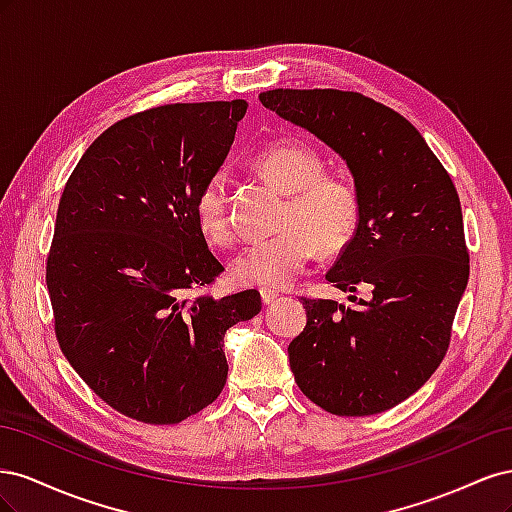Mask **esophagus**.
I'll return each instance as SVG.
<instances>
[{"instance_id": "obj_1", "label": "esophagus", "mask_w": 512, "mask_h": 512, "mask_svg": "<svg viewBox=\"0 0 512 512\" xmlns=\"http://www.w3.org/2000/svg\"><path fill=\"white\" fill-rule=\"evenodd\" d=\"M260 299H262V303H265V305H271V303H275L277 299H280V292H275V290H260Z\"/></svg>"}]
</instances>
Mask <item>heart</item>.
Instances as JSON below:
<instances>
[{"label":"heart","instance_id":"obj_1","mask_svg":"<svg viewBox=\"0 0 512 512\" xmlns=\"http://www.w3.org/2000/svg\"><path fill=\"white\" fill-rule=\"evenodd\" d=\"M254 166L288 194L280 215V232L254 241L232 260V277L241 286L286 288L305 271L316 250L339 252L354 237L361 218L359 196L339 177L324 175L318 153L297 141H280L262 149ZM196 224L215 245L235 241L228 179L218 170L196 194Z\"/></svg>","mask_w":512,"mask_h":512}]
</instances>
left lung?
<instances>
[{
	"mask_svg": "<svg viewBox=\"0 0 512 512\" xmlns=\"http://www.w3.org/2000/svg\"><path fill=\"white\" fill-rule=\"evenodd\" d=\"M262 106L318 136L354 177L361 218L327 280L356 307L301 297L288 354L307 399L337 416L391 410L446 356L470 254L451 175L412 123L356 91L271 89Z\"/></svg>",
	"mask_w": 512,
	"mask_h": 512,
	"instance_id": "left-lung-1",
	"label": "left lung"
}]
</instances>
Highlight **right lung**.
<instances>
[{
    "mask_svg": "<svg viewBox=\"0 0 512 512\" xmlns=\"http://www.w3.org/2000/svg\"><path fill=\"white\" fill-rule=\"evenodd\" d=\"M245 111V100L194 102L121 119L59 198L46 256L55 337L89 389L134 421L175 425L213 404L228 376L226 331L262 307L256 290L200 292L224 267L194 200Z\"/></svg>",
    "mask_w": 512,
    "mask_h": 512,
    "instance_id": "obj_1",
    "label": "right lung"
}]
</instances>
